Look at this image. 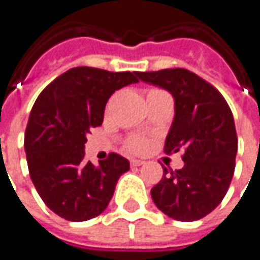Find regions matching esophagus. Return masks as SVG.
Here are the masks:
<instances>
[{"mask_svg": "<svg viewBox=\"0 0 260 260\" xmlns=\"http://www.w3.org/2000/svg\"><path fill=\"white\" fill-rule=\"evenodd\" d=\"M143 164H145V161H142V159H132V165L133 167H140Z\"/></svg>", "mask_w": 260, "mask_h": 260, "instance_id": "esophagus-1", "label": "esophagus"}]
</instances>
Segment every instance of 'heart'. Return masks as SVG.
<instances>
[{
  "label": "heart",
  "instance_id": "heart-1",
  "mask_svg": "<svg viewBox=\"0 0 260 260\" xmlns=\"http://www.w3.org/2000/svg\"><path fill=\"white\" fill-rule=\"evenodd\" d=\"M146 148H148V140L142 137H133L127 143V149L130 152H143Z\"/></svg>",
  "mask_w": 260,
  "mask_h": 260
}]
</instances>
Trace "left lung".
I'll return each instance as SVG.
<instances>
[{
	"label": "left lung",
	"mask_w": 260,
	"mask_h": 260,
	"mask_svg": "<svg viewBox=\"0 0 260 260\" xmlns=\"http://www.w3.org/2000/svg\"><path fill=\"white\" fill-rule=\"evenodd\" d=\"M137 77L170 92L174 118L167 152L183 150L181 170L164 168L150 194L173 219L191 222L212 212L227 193L236 167L237 135L233 112L214 86L186 69L137 72Z\"/></svg>",
	"instance_id": "8db88e82"
}]
</instances>
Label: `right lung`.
<instances>
[{"label":"right lung","instance_id":"obj_1","mask_svg":"<svg viewBox=\"0 0 260 260\" xmlns=\"http://www.w3.org/2000/svg\"><path fill=\"white\" fill-rule=\"evenodd\" d=\"M137 72L74 67L48 85L33 105L24 150L33 184L61 218L82 222L102 214L130 162L111 153L99 165L86 162V136L104 121L111 95L137 83Z\"/></svg>","mask_w":260,"mask_h":260}]
</instances>
